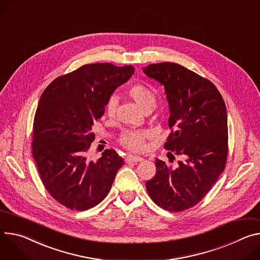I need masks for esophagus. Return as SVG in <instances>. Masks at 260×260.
I'll return each instance as SVG.
<instances>
[{
    "label": "esophagus",
    "instance_id": "1",
    "mask_svg": "<svg viewBox=\"0 0 260 260\" xmlns=\"http://www.w3.org/2000/svg\"><path fill=\"white\" fill-rule=\"evenodd\" d=\"M144 158L141 156H136V155H128L126 157L127 161H133V162H138V161H142Z\"/></svg>",
    "mask_w": 260,
    "mask_h": 260
}]
</instances>
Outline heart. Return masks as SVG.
Here are the masks:
<instances>
[{
	"instance_id": "b5f03b06",
	"label": "heart",
	"mask_w": 260,
	"mask_h": 260,
	"mask_svg": "<svg viewBox=\"0 0 260 260\" xmlns=\"http://www.w3.org/2000/svg\"><path fill=\"white\" fill-rule=\"evenodd\" d=\"M129 96L136 102V104L142 109L147 110L155 106V96L153 92L143 84H134L128 89ZM117 98L111 96L106 105V113L109 116H113L117 108ZM150 135L147 129H131L126 131L120 138L121 145L131 151H141L145 146V139Z\"/></svg>"
}]
</instances>
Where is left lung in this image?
I'll use <instances>...</instances> for the list:
<instances>
[{"instance_id":"1","label":"left lung","mask_w":260,"mask_h":260,"mask_svg":"<svg viewBox=\"0 0 260 260\" xmlns=\"http://www.w3.org/2000/svg\"><path fill=\"white\" fill-rule=\"evenodd\" d=\"M143 73L165 88L169 127H174L165 148L183 158L174 167L155 158L156 173L146 181V188L159 207L181 211L196 205L225 168L226 106L214 84L179 64H150Z\"/></svg>"}]
</instances>
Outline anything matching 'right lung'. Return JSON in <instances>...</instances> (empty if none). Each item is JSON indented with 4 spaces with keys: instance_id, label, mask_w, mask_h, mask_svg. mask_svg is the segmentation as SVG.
<instances>
[{
    "instance_id": "1",
    "label": "right lung",
    "mask_w": 260,
    "mask_h": 260,
    "mask_svg": "<svg viewBox=\"0 0 260 260\" xmlns=\"http://www.w3.org/2000/svg\"><path fill=\"white\" fill-rule=\"evenodd\" d=\"M132 65L87 64L55 79L43 91L33 124L32 150L40 178L51 196L62 205L86 210L101 203L123 166L114 149L101 158H88L95 139L93 121L117 87L134 75Z\"/></svg>"
}]
</instances>
